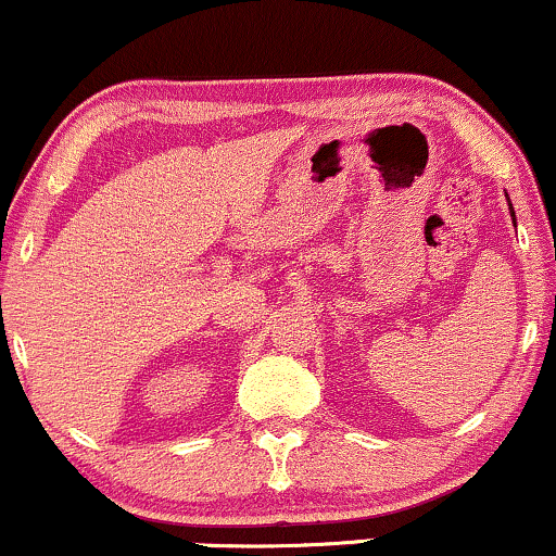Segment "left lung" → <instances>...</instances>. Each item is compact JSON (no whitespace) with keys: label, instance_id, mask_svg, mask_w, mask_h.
I'll return each mask as SVG.
<instances>
[{"label":"left lung","instance_id":"8db88e82","mask_svg":"<svg viewBox=\"0 0 556 556\" xmlns=\"http://www.w3.org/2000/svg\"><path fill=\"white\" fill-rule=\"evenodd\" d=\"M506 202H508V212H511V219H514V225H516V212L511 207V200H508V194H506Z\"/></svg>","mask_w":556,"mask_h":556}]
</instances>
